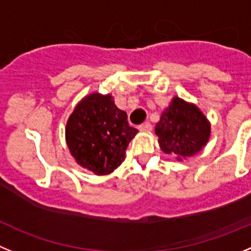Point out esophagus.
Wrapping results in <instances>:
<instances>
[{"instance_id":"1","label":"esophagus","mask_w":251,"mask_h":251,"mask_svg":"<svg viewBox=\"0 0 251 251\" xmlns=\"http://www.w3.org/2000/svg\"><path fill=\"white\" fill-rule=\"evenodd\" d=\"M151 128H152V125L150 123H144L139 126L140 131H151Z\"/></svg>"}]
</instances>
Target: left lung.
<instances>
[{"mask_svg": "<svg viewBox=\"0 0 251 251\" xmlns=\"http://www.w3.org/2000/svg\"><path fill=\"white\" fill-rule=\"evenodd\" d=\"M155 134L165 153L190 157L201 150L209 141L210 123L194 103L174 98L161 114Z\"/></svg>", "mask_w": 251, "mask_h": 251, "instance_id": "8db88e82", "label": "left lung"}]
</instances>
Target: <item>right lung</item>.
<instances>
[{
	"mask_svg": "<svg viewBox=\"0 0 251 251\" xmlns=\"http://www.w3.org/2000/svg\"><path fill=\"white\" fill-rule=\"evenodd\" d=\"M137 134L111 95H87L76 105L66 125V142L80 166L107 175L125 159L128 142Z\"/></svg>",
	"mask_w": 251,
	"mask_h": 251,
	"instance_id": "right-lung-1",
	"label": "right lung"
}]
</instances>
